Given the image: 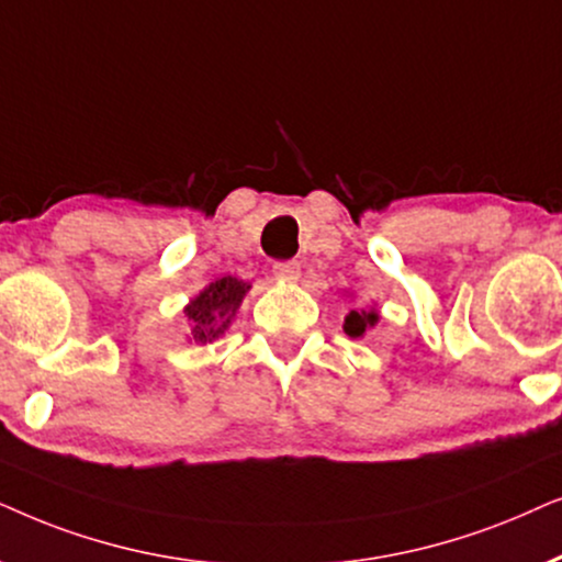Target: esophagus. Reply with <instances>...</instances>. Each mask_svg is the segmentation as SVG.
<instances>
[{
	"mask_svg": "<svg viewBox=\"0 0 562 562\" xmlns=\"http://www.w3.org/2000/svg\"><path fill=\"white\" fill-rule=\"evenodd\" d=\"M272 272H274L277 280H282V282H297V277H301V265H297L295 259L274 261Z\"/></svg>",
	"mask_w": 562,
	"mask_h": 562,
	"instance_id": "34e87169",
	"label": "esophagus"
}]
</instances>
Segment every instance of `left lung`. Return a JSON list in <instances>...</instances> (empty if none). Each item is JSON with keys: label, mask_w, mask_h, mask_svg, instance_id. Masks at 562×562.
Masks as SVG:
<instances>
[{"label": "left lung", "mask_w": 562, "mask_h": 562, "mask_svg": "<svg viewBox=\"0 0 562 562\" xmlns=\"http://www.w3.org/2000/svg\"><path fill=\"white\" fill-rule=\"evenodd\" d=\"M375 324L378 311H349V316L344 318V331H347L351 339H359V336H364V331Z\"/></svg>", "instance_id": "1"}]
</instances>
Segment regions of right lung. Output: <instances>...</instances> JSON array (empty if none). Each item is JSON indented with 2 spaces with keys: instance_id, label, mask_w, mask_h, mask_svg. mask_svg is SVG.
Instances as JSON below:
<instances>
[{
  "instance_id": "1",
  "label": "right lung",
  "mask_w": 562,
  "mask_h": 562,
  "mask_svg": "<svg viewBox=\"0 0 562 562\" xmlns=\"http://www.w3.org/2000/svg\"><path fill=\"white\" fill-rule=\"evenodd\" d=\"M246 293H249V285L228 274L194 295L184 308V316L192 326V339L198 344H211L226 334Z\"/></svg>"
}]
</instances>
